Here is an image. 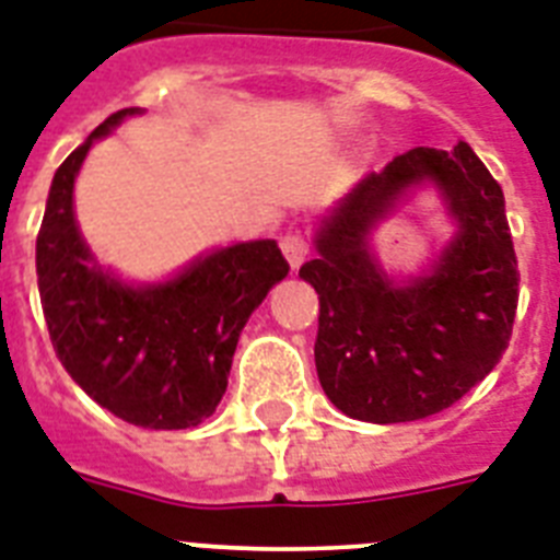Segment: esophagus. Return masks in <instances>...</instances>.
<instances>
[{"mask_svg":"<svg viewBox=\"0 0 560 560\" xmlns=\"http://www.w3.org/2000/svg\"><path fill=\"white\" fill-rule=\"evenodd\" d=\"M281 253L290 261V267H299L307 258V253H311V244H307L302 233H288L281 238Z\"/></svg>","mask_w":560,"mask_h":560,"instance_id":"esophagus-1","label":"esophagus"}]
</instances>
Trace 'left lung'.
Here are the masks:
<instances>
[{"instance_id":"obj_1","label":"left lung","mask_w":560,"mask_h":560,"mask_svg":"<svg viewBox=\"0 0 560 560\" xmlns=\"http://www.w3.org/2000/svg\"><path fill=\"white\" fill-rule=\"evenodd\" d=\"M431 179L458 233L429 277L394 285L366 247L370 230L413 185ZM319 256L299 276L319 293L316 371L353 420L411 422L469 394L509 348L517 258L501 184L469 143L417 147L371 172L316 233Z\"/></svg>"}]
</instances>
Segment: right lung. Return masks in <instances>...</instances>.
Returning a JSON list of instances; mask_svg holds the SVG:
<instances>
[{
    "mask_svg": "<svg viewBox=\"0 0 560 560\" xmlns=\"http://www.w3.org/2000/svg\"><path fill=\"white\" fill-rule=\"evenodd\" d=\"M120 108L68 154L36 235V281L51 345L94 402L140 429H195L226 390L249 313L290 265L276 241L212 249L180 276L131 288L94 261L74 221V177Z\"/></svg>",
    "mask_w": 560,
    "mask_h": 560,
    "instance_id": "right-lung-1",
    "label": "right lung"
}]
</instances>
